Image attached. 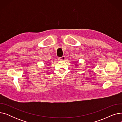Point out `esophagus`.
<instances>
[{"label":"esophagus","mask_w":122,"mask_h":122,"mask_svg":"<svg viewBox=\"0 0 122 122\" xmlns=\"http://www.w3.org/2000/svg\"><path fill=\"white\" fill-rule=\"evenodd\" d=\"M65 58H65V56H62L61 57H60L59 58V59L60 60H64L65 59Z\"/></svg>","instance_id":"34e87169"}]
</instances>
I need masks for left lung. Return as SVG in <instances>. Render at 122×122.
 <instances>
[{
    "label": "left lung",
    "mask_w": 122,
    "mask_h": 122,
    "mask_svg": "<svg viewBox=\"0 0 122 122\" xmlns=\"http://www.w3.org/2000/svg\"><path fill=\"white\" fill-rule=\"evenodd\" d=\"M77 66H78V65H77Z\"/></svg>",
    "instance_id": "left-lung-1"
}]
</instances>
